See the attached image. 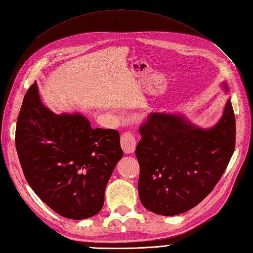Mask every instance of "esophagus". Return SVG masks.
Segmentation results:
<instances>
[{
	"label": "esophagus",
	"mask_w": 253,
	"mask_h": 253,
	"mask_svg": "<svg viewBox=\"0 0 253 253\" xmlns=\"http://www.w3.org/2000/svg\"><path fill=\"white\" fill-rule=\"evenodd\" d=\"M136 144H137L136 137L132 132L127 131L125 133H123V136L121 138V146L124 152L127 154L135 152Z\"/></svg>",
	"instance_id": "obj_1"
}]
</instances>
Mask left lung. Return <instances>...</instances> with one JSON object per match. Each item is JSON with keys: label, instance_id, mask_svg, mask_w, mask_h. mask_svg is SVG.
Returning a JSON list of instances; mask_svg holds the SVG:
<instances>
[{"label": "left lung", "instance_id": "1", "mask_svg": "<svg viewBox=\"0 0 253 253\" xmlns=\"http://www.w3.org/2000/svg\"><path fill=\"white\" fill-rule=\"evenodd\" d=\"M228 92V87L224 84ZM138 192L142 206L165 216L198 206L221 179L234 153L236 122L228 99L215 126L202 129L184 116L151 113L139 128Z\"/></svg>", "mask_w": 253, "mask_h": 253}]
</instances>
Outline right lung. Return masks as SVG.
Instances as JSON below:
<instances>
[{
	"label": "right lung",
	"mask_w": 253,
	"mask_h": 253,
	"mask_svg": "<svg viewBox=\"0 0 253 253\" xmlns=\"http://www.w3.org/2000/svg\"><path fill=\"white\" fill-rule=\"evenodd\" d=\"M15 144L27 182L53 211L71 219L100 212L123 158L117 130L93 129L79 113L54 114L42 104L35 83L25 94Z\"/></svg>",
	"instance_id": "right-lung-1"
}]
</instances>
